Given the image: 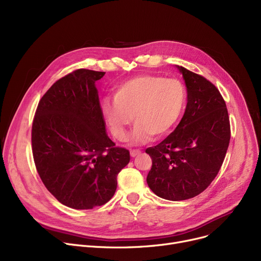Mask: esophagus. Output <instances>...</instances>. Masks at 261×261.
Returning a JSON list of instances; mask_svg holds the SVG:
<instances>
[{
    "mask_svg": "<svg viewBox=\"0 0 261 261\" xmlns=\"http://www.w3.org/2000/svg\"><path fill=\"white\" fill-rule=\"evenodd\" d=\"M141 153V151H140V150L139 149H135V150H131V151H130V155L132 156V158H135L136 155H138V154H140Z\"/></svg>",
    "mask_w": 261,
    "mask_h": 261,
    "instance_id": "esophagus-1",
    "label": "esophagus"
}]
</instances>
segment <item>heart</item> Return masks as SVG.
I'll return each mask as SVG.
<instances>
[{
	"label": "heart",
	"mask_w": 261,
	"mask_h": 261,
	"mask_svg": "<svg viewBox=\"0 0 261 261\" xmlns=\"http://www.w3.org/2000/svg\"><path fill=\"white\" fill-rule=\"evenodd\" d=\"M187 93L179 79L158 75H140L122 82L113 102L103 100L102 112L112 133L125 141L127 129L136 122L131 144L141 145L169 133L179 121L186 105Z\"/></svg>",
	"instance_id": "1"
}]
</instances>
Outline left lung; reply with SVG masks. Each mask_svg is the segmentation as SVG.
Wrapping results in <instances>:
<instances>
[{
  "instance_id": "8db88e82",
  "label": "left lung",
  "mask_w": 261,
  "mask_h": 261,
  "mask_svg": "<svg viewBox=\"0 0 261 261\" xmlns=\"http://www.w3.org/2000/svg\"><path fill=\"white\" fill-rule=\"evenodd\" d=\"M187 90L185 113L162 143L146 149L152 160L149 188L170 201L191 199L208 187L224 161L230 128L224 99L204 77L175 65Z\"/></svg>"
}]
</instances>
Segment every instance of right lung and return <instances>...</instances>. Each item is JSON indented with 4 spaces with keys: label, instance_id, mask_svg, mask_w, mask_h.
Wrapping results in <instances>:
<instances>
[{
    "label": "right lung",
    "instance_id": "add662e5",
    "mask_svg": "<svg viewBox=\"0 0 261 261\" xmlns=\"http://www.w3.org/2000/svg\"><path fill=\"white\" fill-rule=\"evenodd\" d=\"M106 72L80 68L49 88L39 101L32 129L37 171L49 193L74 210L111 199L130 153L106 131L96 81Z\"/></svg>",
    "mask_w": 261,
    "mask_h": 261
}]
</instances>
